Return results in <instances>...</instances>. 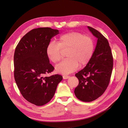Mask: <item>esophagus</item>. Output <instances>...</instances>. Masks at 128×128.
Listing matches in <instances>:
<instances>
[{
    "instance_id": "34e87169",
    "label": "esophagus",
    "mask_w": 128,
    "mask_h": 128,
    "mask_svg": "<svg viewBox=\"0 0 128 128\" xmlns=\"http://www.w3.org/2000/svg\"><path fill=\"white\" fill-rule=\"evenodd\" d=\"M69 77H70V76H68V75H64V76H63V79H68V78H69Z\"/></svg>"
}]
</instances>
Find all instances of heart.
<instances>
[{"mask_svg":"<svg viewBox=\"0 0 128 128\" xmlns=\"http://www.w3.org/2000/svg\"><path fill=\"white\" fill-rule=\"evenodd\" d=\"M94 49L92 38L77 32L63 34L59 37L58 43L50 42L46 46L48 56L52 62L58 63L62 58L63 51L67 50L68 57L56 67V72L67 74L76 70L79 65L86 66L90 60Z\"/></svg>","mask_w":128,"mask_h":128,"instance_id":"heart-1","label":"heart"}]
</instances>
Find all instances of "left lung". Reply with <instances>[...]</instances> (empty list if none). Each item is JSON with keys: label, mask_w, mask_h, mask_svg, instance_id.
I'll return each mask as SVG.
<instances>
[{"label": "left lung", "mask_w": 128, "mask_h": 128, "mask_svg": "<svg viewBox=\"0 0 128 128\" xmlns=\"http://www.w3.org/2000/svg\"><path fill=\"white\" fill-rule=\"evenodd\" d=\"M88 28L98 40L90 62L75 74L79 84L74 91L78 99L86 102L98 98L106 90L113 66V56L107 38L98 30L90 26Z\"/></svg>", "instance_id": "1"}]
</instances>
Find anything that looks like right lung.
Segmentation results:
<instances>
[{
  "label": "right lung",
  "mask_w": 128,
  "mask_h": 128,
  "mask_svg": "<svg viewBox=\"0 0 128 128\" xmlns=\"http://www.w3.org/2000/svg\"><path fill=\"white\" fill-rule=\"evenodd\" d=\"M58 34L59 30L50 28L33 29L20 39L15 50L16 83L24 98L37 106L50 102L62 80L59 74L45 76L54 69L46 54V46Z\"/></svg>",
  "instance_id": "1"
}]
</instances>
